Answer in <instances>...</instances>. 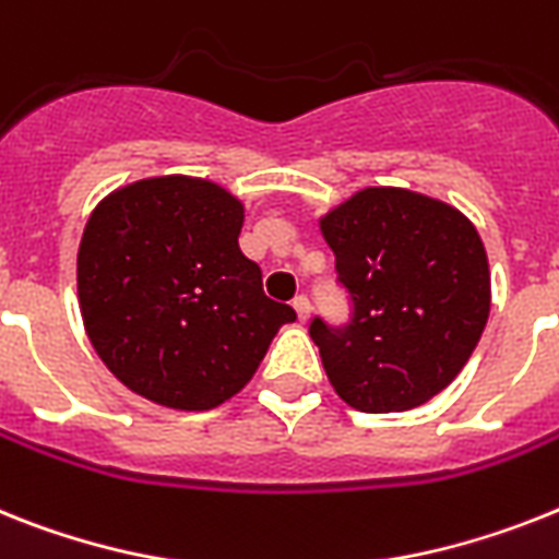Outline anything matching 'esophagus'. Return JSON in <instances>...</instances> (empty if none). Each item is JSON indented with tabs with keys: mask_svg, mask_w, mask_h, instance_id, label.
Masks as SVG:
<instances>
[{
	"mask_svg": "<svg viewBox=\"0 0 559 559\" xmlns=\"http://www.w3.org/2000/svg\"><path fill=\"white\" fill-rule=\"evenodd\" d=\"M293 309H295V316H298V321H307V318H309V309H312V304H309L307 295H295Z\"/></svg>",
	"mask_w": 559,
	"mask_h": 559,
	"instance_id": "esophagus-1",
	"label": "esophagus"
}]
</instances>
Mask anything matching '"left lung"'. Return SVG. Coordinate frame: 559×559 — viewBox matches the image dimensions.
<instances>
[{"instance_id":"obj_1","label":"left lung","mask_w":559,"mask_h":559,"mask_svg":"<svg viewBox=\"0 0 559 559\" xmlns=\"http://www.w3.org/2000/svg\"><path fill=\"white\" fill-rule=\"evenodd\" d=\"M346 326L312 318L326 378L360 412L415 409L457 378L489 321V258L475 224L443 201L367 187L321 218Z\"/></svg>"}]
</instances>
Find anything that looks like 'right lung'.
Instances as JSON below:
<instances>
[{
	"label": "right lung",
	"mask_w": 559,
	"mask_h": 559,
	"mask_svg": "<svg viewBox=\"0 0 559 559\" xmlns=\"http://www.w3.org/2000/svg\"><path fill=\"white\" fill-rule=\"evenodd\" d=\"M243 204L207 178L156 176L98 201L79 243V307L130 392L204 412L241 392L295 309L238 247Z\"/></svg>",
	"instance_id": "right-lung-1"
}]
</instances>
